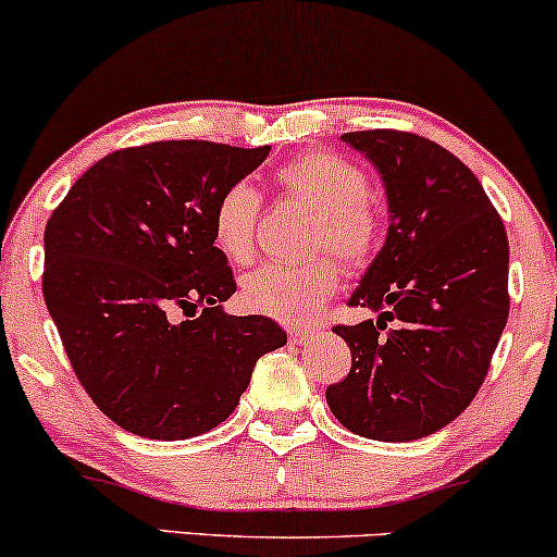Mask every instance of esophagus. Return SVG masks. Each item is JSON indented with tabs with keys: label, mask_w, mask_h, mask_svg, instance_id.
Returning <instances> with one entry per match:
<instances>
[{
	"label": "esophagus",
	"mask_w": 557,
	"mask_h": 557,
	"mask_svg": "<svg viewBox=\"0 0 557 557\" xmlns=\"http://www.w3.org/2000/svg\"><path fill=\"white\" fill-rule=\"evenodd\" d=\"M287 335H290L293 345H306L314 337V332L306 330V327H287Z\"/></svg>",
	"instance_id": "obj_1"
}]
</instances>
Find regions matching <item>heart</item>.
Returning <instances> with one entry per match:
<instances>
[{"label": "heart", "mask_w": 557, "mask_h": 557, "mask_svg": "<svg viewBox=\"0 0 557 557\" xmlns=\"http://www.w3.org/2000/svg\"><path fill=\"white\" fill-rule=\"evenodd\" d=\"M285 196L314 212L309 251L335 253L348 270H361L382 240V212L367 196L369 181L361 168L330 151H304L274 172ZM259 220V194L248 183L222 190L212 209L216 248L230 261L251 259ZM335 259L317 257L304 264H264L243 280V304L253 314L285 324H304L341 285Z\"/></svg>", "instance_id": "obj_1"}]
</instances>
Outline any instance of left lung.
I'll return each instance as SVG.
<instances>
[{"label":"left lung","mask_w":557,"mask_h":557,"mask_svg":"<svg viewBox=\"0 0 557 557\" xmlns=\"http://www.w3.org/2000/svg\"><path fill=\"white\" fill-rule=\"evenodd\" d=\"M382 175L389 227L348 306L376 319L337 324L350 372L327 387L345 430L411 443L461 417L508 322V235L456 154L403 131L341 136Z\"/></svg>","instance_id":"8db88e82"}]
</instances>
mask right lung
Listing matches in <instances>:
<instances>
[{
	"label": "right lung",
	"mask_w": 557,
	"mask_h": 557,
	"mask_svg": "<svg viewBox=\"0 0 557 557\" xmlns=\"http://www.w3.org/2000/svg\"><path fill=\"white\" fill-rule=\"evenodd\" d=\"M270 146L157 140L107 154L75 181L44 233V300L73 372L114 424L188 440L222 424L257 361L287 335L230 317L212 209Z\"/></svg>",
	"instance_id": "right-lung-1"
}]
</instances>
